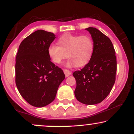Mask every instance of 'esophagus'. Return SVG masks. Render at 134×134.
<instances>
[{"label":"esophagus","mask_w":134,"mask_h":134,"mask_svg":"<svg viewBox=\"0 0 134 134\" xmlns=\"http://www.w3.org/2000/svg\"><path fill=\"white\" fill-rule=\"evenodd\" d=\"M64 74H65V75L66 77L69 76L70 74H71V73H72V72H70V70H67V69H64Z\"/></svg>","instance_id":"34e87169"}]
</instances>
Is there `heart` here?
<instances>
[{
    "mask_svg": "<svg viewBox=\"0 0 134 134\" xmlns=\"http://www.w3.org/2000/svg\"><path fill=\"white\" fill-rule=\"evenodd\" d=\"M58 46L51 44L48 48V55L54 64H60L67 57L68 67H83L90 62L94 50L93 40L88 35L66 33L57 41ZM67 55H66V53Z\"/></svg>",
    "mask_w": 134,
    "mask_h": 134,
    "instance_id": "1",
    "label": "heart"
}]
</instances>
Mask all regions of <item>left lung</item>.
Listing matches in <instances>:
<instances>
[{
    "mask_svg": "<svg viewBox=\"0 0 134 134\" xmlns=\"http://www.w3.org/2000/svg\"><path fill=\"white\" fill-rule=\"evenodd\" d=\"M86 30L94 43L93 56L84 68L72 75L76 81V99L91 105L103 101L111 91L116 79V58L110 38L95 27Z\"/></svg>",
    "mask_w": 134,
    "mask_h": 134,
    "instance_id": "1",
    "label": "left lung"
}]
</instances>
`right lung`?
Listing matches in <instances>:
<instances>
[{
	"instance_id": "right-lung-1",
	"label": "right lung",
	"mask_w": 134,
	"mask_h": 134,
	"mask_svg": "<svg viewBox=\"0 0 134 134\" xmlns=\"http://www.w3.org/2000/svg\"><path fill=\"white\" fill-rule=\"evenodd\" d=\"M55 38L51 32L36 31L23 40L17 53V88L33 107H43L51 103L65 79L63 70L51 62L48 55V48Z\"/></svg>"
}]
</instances>
